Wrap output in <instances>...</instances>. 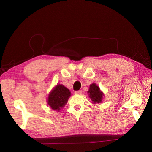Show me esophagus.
<instances>
[{
	"mask_svg": "<svg viewBox=\"0 0 152 152\" xmlns=\"http://www.w3.org/2000/svg\"><path fill=\"white\" fill-rule=\"evenodd\" d=\"M82 91H76L75 92V94H77V95H80V94H82Z\"/></svg>",
	"mask_w": 152,
	"mask_h": 152,
	"instance_id": "esophagus-1",
	"label": "esophagus"
}]
</instances>
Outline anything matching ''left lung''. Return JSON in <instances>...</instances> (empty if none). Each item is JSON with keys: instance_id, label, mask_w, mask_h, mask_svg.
I'll list each match as a JSON object with an SVG mask.
<instances>
[{"instance_id": "8db88e82", "label": "left lung", "mask_w": 152, "mask_h": 152, "mask_svg": "<svg viewBox=\"0 0 152 152\" xmlns=\"http://www.w3.org/2000/svg\"><path fill=\"white\" fill-rule=\"evenodd\" d=\"M87 93L89 98H90L92 101L93 104H100L104 100V94L100 89L99 86H98L96 83H93L90 85Z\"/></svg>"}]
</instances>
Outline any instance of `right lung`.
<instances>
[{
    "mask_svg": "<svg viewBox=\"0 0 152 152\" xmlns=\"http://www.w3.org/2000/svg\"><path fill=\"white\" fill-rule=\"evenodd\" d=\"M71 93L62 84H58L50 91L47 98V105L53 110L59 111L65 107Z\"/></svg>",
    "mask_w": 152,
    "mask_h": 152,
    "instance_id": "obj_1",
    "label": "right lung"
}]
</instances>
